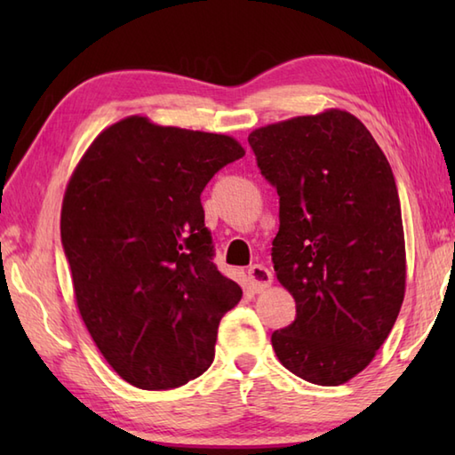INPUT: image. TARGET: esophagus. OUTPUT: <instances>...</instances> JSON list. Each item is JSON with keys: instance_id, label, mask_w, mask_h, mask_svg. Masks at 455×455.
Instances as JSON below:
<instances>
[{"instance_id": "obj_1", "label": "esophagus", "mask_w": 455, "mask_h": 455, "mask_svg": "<svg viewBox=\"0 0 455 455\" xmlns=\"http://www.w3.org/2000/svg\"><path fill=\"white\" fill-rule=\"evenodd\" d=\"M248 282H250V289H252L254 293H262L269 285H272V272H269V269L262 264L250 266Z\"/></svg>"}]
</instances>
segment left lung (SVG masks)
I'll use <instances>...</instances> for the list:
<instances>
[{"label": "left lung", "mask_w": 455, "mask_h": 455, "mask_svg": "<svg viewBox=\"0 0 455 455\" xmlns=\"http://www.w3.org/2000/svg\"><path fill=\"white\" fill-rule=\"evenodd\" d=\"M248 142L277 189L272 259L297 307L295 321L272 334L275 355L308 383L342 385L371 363L404 299L407 252L391 166L344 109L266 124Z\"/></svg>", "instance_id": "obj_1"}]
</instances>
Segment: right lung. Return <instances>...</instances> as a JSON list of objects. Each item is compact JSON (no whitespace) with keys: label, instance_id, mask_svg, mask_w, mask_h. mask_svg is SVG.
<instances>
[{"label":"right lung","instance_id":"obj_1","mask_svg":"<svg viewBox=\"0 0 455 455\" xmlns=\"http://www.w3.org/2000/svg\"><path fill=\"white\" fill-rule=\"evenodd\" d=\"M228 134L131 115L103 129L68 181L60 235L82 321L139 389L168 391L215 357L243 289L212 259L201 191L244 156Z\"/></svg>","mask_w":455,"mask_h":455}]
</instances>
